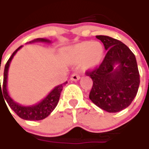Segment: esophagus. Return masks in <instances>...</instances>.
<instances>
[{
    "instance_id": "esophagus-1",
    "label": "esophagus",
    "mask_w": 149,
    "mask_h": 149,
    "mask_svg": "<svg viewBox=\"0 0 149 149\" xmlns=\"http://www.w3.org/2000/svg\"><path fill=\"white\" fill-rule=\"evenodd\" d=\"M79 78H80V75L77 74V73H74V74H71V77H70V79L71 80H74V81H76L78 79H79Z\"/></svg>"
}]
</instances>
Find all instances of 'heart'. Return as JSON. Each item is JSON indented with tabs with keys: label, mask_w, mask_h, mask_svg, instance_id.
Wrapping results in <instances>:
<instances>
[{
	"label": "heart",
	"mask_w": 149,
	"mask_h": 149,
	"mask_svg": "<svg viewBox=\"0 0 149 149\" xmlns=\"http://www.w3.org/2000/svg\"><path fill=\"white\" fill-rule=\"evenodd\" d=\"M104 47L98 41L83 42L68 49V57L74 63L82 62L84 69L97 65L103 57Z\"/></svg>",
	"instance_id": "heart-1"
}]
</instances>
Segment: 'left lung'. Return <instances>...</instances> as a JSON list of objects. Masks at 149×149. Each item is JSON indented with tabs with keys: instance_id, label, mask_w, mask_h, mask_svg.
I'll use <instances>...</instances> for the list:
<instances>
[{
	"instance_id": "1",
	"label": "left lung",
	"mask_w": 149,
	"mask_h": 149,
	"mask_svg": "<svg viewBox=\"0 0 149 149\" xmlns=\"http://www.w3.org/2000/svg\"><path fill=\"white\" fill-rule=\"evenodd\" d=\"M107 51L100 65L88 70L85 74L93 80L90 100L100 109L116 113L129 107L138 93L140 76L134 54L120 40L96 36ZM117 63V69L113 67Z\"/></svg>"
}]
</instances>
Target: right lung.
<instances>
[{"mask_svg":"<svg viewBox=\"0 0 149 149\" xmlns=\"http://www.w3.org/2000/svg\"><path fill=\"white\" fill-rule=\"evenodd\" d=\"M35 41H45V42L47 41V42H49L48 40H45V39H36V40H35ZM21 47L22 46H20L18 49L15 50L13 54H11V56L9 58V60H7V62H6V64L5 65L2 87L1 86L0 79V97L1 95H2V97L3 96H4L3 97L4 102L6 100L9 104V106H10V108L21 118L26 119V120H41V119L45 118L47 116H49L50 113L54 110V108L58 104V102H59V100H60V93H61V91L63 89V85L65 84L67 82L55 87L49 95H47V97L45 99H44L40 103H39L36 105L31 106V107H24V106L19 105L18 104L14 102L13 100L10 99V97L9 96L8 93H7V89H6L7 73H8L10 63L12 60L13 56L17 52V50L20 49ZM5 104H6V102H5Z\"/></svg>","mask_w":149,"mask_h":149,"instance_id":"1","label":"right lung"}]
</instances>
